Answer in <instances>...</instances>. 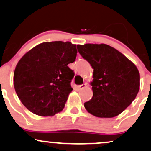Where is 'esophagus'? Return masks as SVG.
Returning <instances> with one entry per match:
<instances>
[{
    "instance_id": "obj_1",
    "label": "esophagus",
    "mask_w": 151,
    "mask_h": 151,
    "mask_svg": "<svg viewBox=\"0 0 151 151\" xmlns=\"http://www.w3.org/2000/svg\"><path fill=\"white\" fill-rule=\"evenodd\" d=\"M85 86H86V85L85 84H82V85H77V88L78 89V90H81V89L85 88Z\"/></svg>"
}]
</instances>
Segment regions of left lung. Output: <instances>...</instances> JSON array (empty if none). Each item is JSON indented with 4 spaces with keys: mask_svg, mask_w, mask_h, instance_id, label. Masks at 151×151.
Here are the masks:
<instances>
[{
    "mask_svg": "<svg viewBox=\"0 0 151 151\" xmlns=\"http://www.w3.org/2000/svg\"><path fill=\"white\" fill-rule=\"evenodd\" d=\"M82 58L93 69V98L84 104L101 118L118 116L135 99L139 90L137 68L125 55L106 44L77 45Z\"/></svg>",
    "mask_w": 151,
    "mask_h": 151,
    "instance_id": "1",
    "label": "left lung"
}]
</instances>
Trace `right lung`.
<instances>
[{"label":"right lung","instance_id":"add662e5","mask_svg":"<svg viewBox=\"0 0 151 151\" xmlns=\"http://www.w3.org/2000/svg\"><path fill=\"white\" fill-rule=\"evenodd\" d=\"M76 45L54 41L39 44L19 60L14 73V86L24 106L38 116L62 111L71 90Z\"/></svg>","mask_w":151,"mask_h":151}]
</instances>
